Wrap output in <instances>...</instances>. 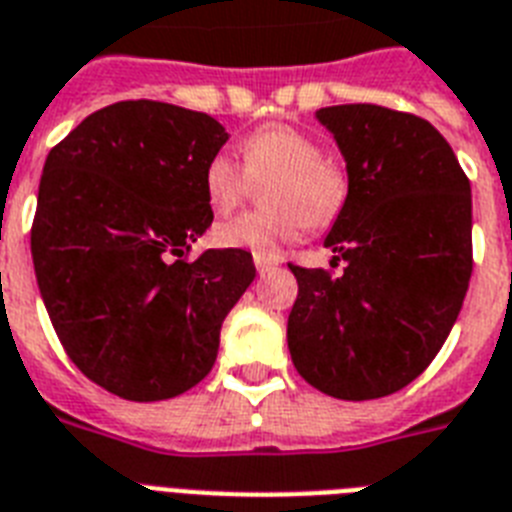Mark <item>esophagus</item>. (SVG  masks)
<instances>
[{
	"instance_id": "34e87169",
	"label": "esophagus",
	"mask_w": 512,
	"mask_h": 512,
	"mask_svg": "<svg viewBox=\"0 0 512 512\" xmlns=\"http://www.w3.org/2000/svg\"><path fill=\"white\" fill-rule=\"evenodd\" d=\"M276 265H278V260H273V257H260V255L255 257V268H257V273H260V276L270 273V270L276 268Z\"/></svg>"
}]
</instances>
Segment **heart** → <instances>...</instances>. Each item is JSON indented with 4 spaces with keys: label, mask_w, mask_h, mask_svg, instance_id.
Returning <instances> with one entry per match:
<instances>
[{
    "label": "heart",
    "mask_w": 512,
    "mask_h": 512,
    "mask_svg": "<svg viewBox=\"0 0 512 512\" xmlns=\"http://www.w3.org/2000/svg\"><path fill=\"white\" fill-rule=\"evenodd\" d=\"M265 186V213H244L215 226V242L260 257H278L305 223L326 226L342 213L350 181L318 139L292 126H265L247 136L242 162L215 152L205 165V197L215 213L242 205L252 186Z\"/></svg>",
    "instance_id": "obj_1"
}]
</instances>
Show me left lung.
Returning a JSON list of instances; mask_svg holds the SVG:
<instances>
[{"instance_id": "1", "label": "left lung", "mask_w": 512, "mask_h": 512, "mask_svg": "<svg viewBox=\"0 0 512 512\" xmlns=\"http://www.w3.org/2000/svg\"><path fill=\"white\" fill-rule=\"evenodd\" d=\"M350 191L326 236L342 276L297 278L286 342L307 384L336 400H378L442 350L473 270L471 184L429 120L381 105L321 107Z\"/></svg>"}]
</instances>
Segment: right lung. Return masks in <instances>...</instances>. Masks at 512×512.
I'll list each match as a JSON object with an SVG mask.
<instances>
[{
	"mask_svg": "<svg viewBox=\"0 0 512 512\" xmlns=\"http://www.w3.org/2000/svg\"><path fill=\"white\" fill-rule=\"evenodd\" d=\"M226 141L205 112L136 99L91 112L44 162L31 228L41 299L78 371L123 400L199 384L255 278L244 249L184 257L213 223L202 176Z\"/></svg>",
	"mask_w": 512,
	"mask_h": 512,
	"instance_id": "obj_1",
	"label": "right lung"
}]
</instances>
